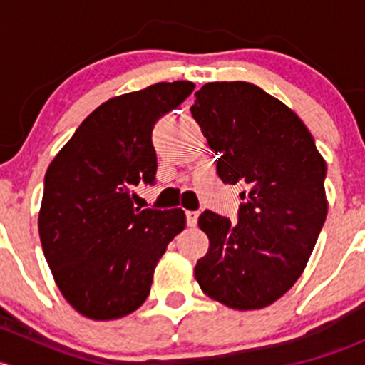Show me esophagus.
Listing matches in <instances>:
<instances>
[{
    "instance_id": "obj_1",
    "label": "esophagus",
    "mask_w": 365,
    "mask_h": 365,
    "mask_svg": "<svg viewBox=\"0 0 365 365\" xmlns=\"http://www.w3.org/2000/svg\"><path fill=\"white\" fill-rule=\"evenodd\" d=\"M185 217H187V226L194 227L197 224V217H200V212H185Z\"/></svg>"
}]
</instances>
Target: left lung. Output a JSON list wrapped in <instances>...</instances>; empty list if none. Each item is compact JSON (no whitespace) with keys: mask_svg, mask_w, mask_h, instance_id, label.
Here are the masks:
<instances>
[{"mask_svg":"<svg viewBox=\"0 0 365 365\" xmlns=\"http://www.w3.org/2000/svg\"><path fill=\"white\" fill-rule=\"evenodd\" d=\"M217 175L242 183L238 222L205 210L210 240L194 275L205 295L238 311L263 309L300 277L327 219V164L304 121L245 81L206 83L190 108Z\"/></svg>","mask_w":365,"mask_h":365,"instance_id":"1","label":"left lung"}]
</instances>
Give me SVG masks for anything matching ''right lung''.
Wrapping results in <instances>:
<instances>
[{
	"label": "right lung",
	"instance_id": "obj_1",
	"mask_svg": "<svg viewBox=\"0 0 365 365\" xmlns=\"http://www.w3.org/2000/svg\"><path fill=\"white\" fill-rule=\"evenodd\" d=\"M194 90L157 83L109 98L49 164L38 233L65 300L97 322L123 318L150 295L153 270L185 227L182 208H134L139 182H155V121Z\"/></svg>",
	"mask_w": 365,
	"mask_h": 365
}]
</instances>
